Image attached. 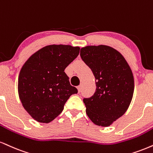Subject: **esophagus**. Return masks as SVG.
Here are the masks:
<instances>
[{"label": "esophagus", "mask_w": 153, "mask_h": 153, "mask_svg": "<svg viewBox=\"0 0 153 153\" xmlns=\"http://www.w3.org/2000/svg\"><path fill=\"white\" fill-rule=\"evenodd\" d=\"M77 88H78V93H80V91H81V88H82V85H79L77 87Z\"/></svg>", "instance_id": "1"}]
</instances>
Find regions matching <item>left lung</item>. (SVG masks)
Here are the masks:
<instances>
[{"label": "left lung", "mask_w": 153, "mask_h": 153, "mask_svg": "<svg viewBox=\"0 0 153 153\" xmlns=\"http://www.w3.org/2000/svg\"><path fill=\"white\" fill-rule=\"evenodd\" d=\"M80 57L95 78L96 90L83 98L86 113L99 126H110L123 116L134 93L132 71L120 53L108 45H90L80 49Z\"/></svg>", "instance_id": "8db88e82"}]
</instances>
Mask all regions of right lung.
Segmentation results:
<instances>
[{
    "label": "right lung",
    "mask_w": 153,
    "mask_h": 153,
    "mask_svg": "<svg viewBox=\"0 0 153 153\" xmlns=\"http://www.w3.org/2000/svg\"><path fill=\"white\" fill-rule=\"evenodd\" d=\"M79 52V47L47 45L23 65L18 77V95L23 108L36 121L51 122L62 113L70 96L78 93L64 71Z\"/></svg>",
    "instance_id": "right-lung-1"
}]
</instances>
